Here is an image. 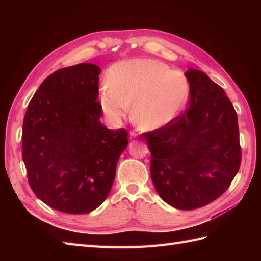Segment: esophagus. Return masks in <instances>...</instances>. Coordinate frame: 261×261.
Instances as JSON below:
<instances>
[{
	"label": "esophagus",
	"instance_id": "obj_1",
	"mask_svg": "<svg viewBox=\"0 0 261 261\" xmlns=\"http://www.w3.org/2000/svg\"><path fill=\"white\" fill-rule=\"evenodd\" d=\"M137 137V134L135 132H130L129 133V138L133 139V138H136Z\"/></svg>",
	"mask_w": 261,
	"mask_h": 261
}]
</instances>
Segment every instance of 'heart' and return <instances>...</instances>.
<instances>
[{
    "label": "heart",
    "mask_w": 261,
    "mask_h": 261,
    "mask_svg": "<svg viewBox=\"0 0 261 261\" xmlns=\"http://www.w3.org/2000/svg\"><path fill=\"white\" fill-rule=\"evenodd\" d=\"M109 85L100 89V105L108 120L118 123L128 114L141 129L153 130L170 123L184 107L188 83L183 73L164 63L135 59L112 66Z\"/></svg>",
    "instance_id": "heart-1"
}]
</instances>
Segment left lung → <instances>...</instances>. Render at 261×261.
Wrapping results in <instances>:
<instances>
[{
  "instance_id": "8db88e82",
  "label": "left lung",
  "mask_w": 261,
  "mask_h": 261,
  "mask_svg": "<svg viewBox=\"0 0 261 261\" xmlns=\"http://www.w3.org/2000/svg\"><path fill=\"white\" fill-rule=\"evenodd\" d=\"M185 76L188 108L143 136L158 194L172 207L193 210L226 191L239 172L242 153L238 115L224 90L201 70L191 68Z\"/></svg>"
}]
</instances>
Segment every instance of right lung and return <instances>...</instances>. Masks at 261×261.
I'll list each match as a JSON object with an SVG mask.
<instances>
[{"label":"right lung","mask_w":261,"mask_h":261,"mask_svg":"<svg viewBox=\"0 0 261 261\" xmlns=\"http://www.w3.org/2000/svg\"><path fill=\"white\" fill-rule=\"evenodd\" d=\"M91 63L46 77L29 102L22 123V160L39 199L70 215L106 200L116 164L128 145L125 129L101 123L99 75Z\"/></svg>","instance_id":"obj_1"}]
</instances>
